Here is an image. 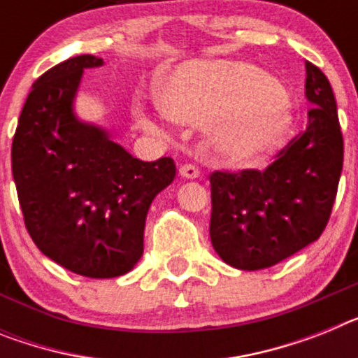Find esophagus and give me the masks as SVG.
I'll return each mask as SVG.
<instances>
[{"label":"esophagus","mask_w":358,"mask_h":358,"mask_svg":"<svg viewBox=\"0 0 358 358\" xmlns=\"http://www.w3.org/2000/svg\"><path fill=\"white\" fill-rule=\"evenodd\" d=\"M179 176L185 177V179H197V177H199V170H197V166H194V164H182V166L179 168Z\"/></svg>","instance_id":"34e87169"}]
</instances>
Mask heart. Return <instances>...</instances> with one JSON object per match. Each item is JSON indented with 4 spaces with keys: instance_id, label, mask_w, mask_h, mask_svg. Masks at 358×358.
<instances>
[{
    "instance_id": "heart-1",
    "label": "heart",
    "mask_w": 358,
    "mask_h": 358,
    "mask_svg": "<svg viewBox=\"0 0 358 358\" xmlns=\"http://www.w3.org/2000/svg\"><path fill=\"white\" fill-rule=\"evenodd\" d=\"M154 97L166 117L206 124L215 154L234 168H252L279 148L292 123L277 79L234 61H192L164 76ZM143 124L150 121L139 114Z\"/></svg>"
}]
</instances>
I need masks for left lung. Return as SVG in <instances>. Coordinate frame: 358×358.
Listing matches in <instances>:
<instances>
[{
    "mask_svg": "<svg viewBox=\"0 0 358 358\" xmlns=\"http://www.w3.org/2000/svg\"><path fill=\"white\" fill-rule=\"evenodd\" d=\"M308 127L264 170L213 172L210 237L237 270H262L317 241L337 197L344 141L331 85L306 61Z\"/></svg>",
    "mask_w": 358,
    "mask_h": 358,
    "instance_id": "left-lung-1",
    "label": "left lung"
}]
</instances>
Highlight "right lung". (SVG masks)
I'll list each match as a JSON object with an SVG mask.
<instances>
[{
  "label": "right lung",
  "mask_w": 358,
  "mask_h": 358,
  "mask_svg": "<svg viewBox=\"0 0 358 358\" xmlns=\"http://www.w3.org/2000/svg\"><path fill=\"white\" fill-rule=\"evenodd\" d=\"M101 65L85 54L36 79L12 141V176L36 246L74 273L112 279L141 259L146 213L176 163L139 161L76 115L85 69Z\"/></svg>",
  "instance_id": "1"
}]
</instances>
